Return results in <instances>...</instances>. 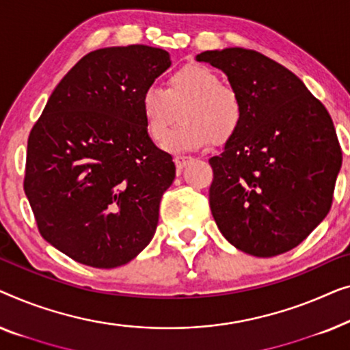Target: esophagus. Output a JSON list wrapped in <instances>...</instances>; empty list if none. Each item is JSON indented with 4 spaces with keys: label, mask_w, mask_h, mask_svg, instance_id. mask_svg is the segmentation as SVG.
Listing matches in <instances>:
<instances>
[{
    "label": "esophagus",
    "mask_w": 350,
    "mask_h": 350,
    "mask_svg": "<svg viewBox=\"0 0 350 350\" xmlns=\"http://www.w3.org/2000/svg\"><path fill=\"white\" fill-rule=\"evenodd\" d=\"M191 160H193V159H191L190 155H176L174 157V163L177 166V170H182Z\"/></svg>",
    "instance_id": "esophagus-1"
}]
</instances>
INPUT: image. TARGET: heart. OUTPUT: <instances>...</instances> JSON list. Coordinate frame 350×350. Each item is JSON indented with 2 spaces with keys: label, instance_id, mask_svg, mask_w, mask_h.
<instances>
[{
  "label": "heart",
  "instance_id": "1",
  "mask_svg": "<svg viewBox=\"0 0 350 350\" xmlns=\"http://www.w3.org/2000/svg\"><path fill=\"white\" fill-rule=\"evenodd\" d=\"M139 112L157 144L168 141L180 112L182 125L168 142L170 149H201L211 141L224 144L236 136L244 120L243 101L211 68L190 63L176 70L161 88H146Z\"/></svg>",
  "mask_w": 350,
  "mask_h": 350
}]
</instances>
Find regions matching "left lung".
Here are the masks:
<instances>
[{
  "mask_svg": "<svg viewBox=\"0 0 350 350\" xmlns=\"http://www.w3.org/2000/svg\"><path fill=\"white\" fill-rule=\"evenodd\" d=\"M222 70L244 120L213 157L209 206L220 233L243 252H288L327 217L342 163L332 117L299 79L250 49L196 55Z\"/></svg>",
  "mask_w": 350,
  "mask_h": 350,
  "instance_id": "obj_1",
  "label": "left lung"
}]
</instances>
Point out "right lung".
<instances>
[{
	"label": "right lung",
	"mask_w": 350,
	"mask_h": 350,
	"mask_svg": "<svg viewBox=\"0 0 350 350\" xmlns=\"http://www.w3.org/2000/svg\"><path fill=\"white\" fill-rule=\"evenodd\" d=\"M171 66L163 49H98L52 92L28 136L23 190L44 239L93 268L122 267L154 238L176 166L139 98Z\"/></svg>",
	"instance_id": "obj_1"
}]
</instances>
